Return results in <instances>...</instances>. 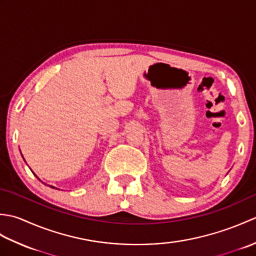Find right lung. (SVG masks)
<instances>
[{"label": "right lung", "instance_id": "obj_1", "mask_svg": "<svg viewBox=\"0 0 256 256\" xmlns=\"http://www.w3.org/2000/svg\"><path fill=\"white\" fill-rule=\"evenodd\" d=\"M52 188H55V187H52Z\"/></svg>", "mask_w": 256, "mask_h": 256}]
</instances>
